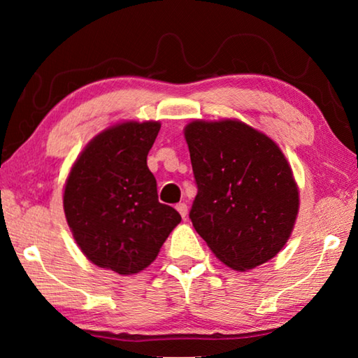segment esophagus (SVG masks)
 Here are the masks:
<instances>
[{
  "instance_id": "1",
  "label": "esophagus",
  "mask_w": 358,
  "mask_h": 358,
  "mask_svg": "<svg viewBox=\"0 0 358 358\" xmlns=\"http://www.w3.org/2000/svg\"><path fill=\"white\" fill-rule=\"evenodd\" d=\"M175 208L178 210V213L181 215V217H186V215H187V205L185 202L177 203V207H175Z\"/></svg>"
}]
</instances>
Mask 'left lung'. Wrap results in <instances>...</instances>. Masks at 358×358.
Instances as JSON below:
<instances>
[{
	"mask_svg": "<svg viewBox=\"0 0 358 358\" xmlns=\"http://www.w3.org/2000/svg\"><path fill=\"white\" fill-rule=\"evenodd\" d=\"M189 147L197 196L189 220L221 262L251 270L286 245L299 189L278 145L235 120L192 121Z\"/></svg>",
	"mask_w": 358,
	"mask_h": 358,
	"instance_id": "8db88e82",
	"label": "left lung"
}]
</instances>
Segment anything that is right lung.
Listing matches in <instances>:
<instances>
[{"label": "right lung", "instance_id": "obj_1", "mask_svg": "<svg viewBox=\"0 0 358 358\" xmlns=\"http://www.w3.org/2000/svg\"><path fill=\"white\" fill-rule=\"evenodd\" d=\"M159 129L156 121L113 126L94 137L71 169L66 220L82 252L101 268L120 275L147 268L181 221L177 210L157 201L147 166Z\"/></svg>", "mask_w": 358, "mask_h": 358}]
</instances>
